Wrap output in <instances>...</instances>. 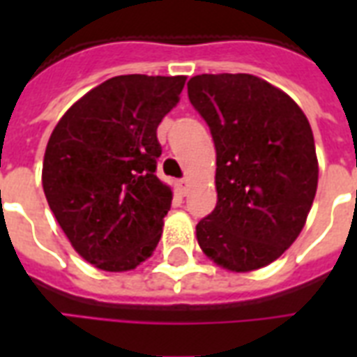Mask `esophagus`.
<instances>
[{
    "mask_svg": "<svg viewBox=\"0 0 357 357\" xmlns=\"http://www.w3.org/2000/svg\"><path fill=\"white\" fill-rule=\"evenodd\" d=\"M178 189L181 195H187V190H189V179L187 178H181L178 181Z\"/></svg>",
    "mask_w": 357,
    "mask_h": 357,
    "instance_id": "1",
    "label": "esophagus"
}]
</instances>
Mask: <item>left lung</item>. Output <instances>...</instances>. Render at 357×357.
Masks as SVG:
<instances>
[{"label":"left lung","instance_id":"8db88e82","mask_svg":"<svg viewBox=\"0 0 357 357\" xmlns=\"http://www.w3.org/2000/svg\"><path fill=\"white\" fill-rule=\"evenodd\" d=\"M187 92L217 150V207L196 224L217 265L248 272L294 243L319 181L315 140L302 109L250 74H202Z\"/></svg>","mask_w":357,"mask_h":357}]
</instances>
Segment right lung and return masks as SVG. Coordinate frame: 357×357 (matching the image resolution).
<instances>
[{"mask_svg": "<svg viewBox=\"0 0 357 357\" xmlns=\"http://www.w3.org/2000/svg\"><path fill=\"white\" fill-rule=\"evenodd\" d=\"M185 75H116L64 113L47 140L42 187L75 252L109 272L153 254L172 190L155 176L157 126Z\"/></svg>", "mask_w": 357, "mask_h": 357, "instance_id": "right-lung-1", "label": "right lung"}]
</instances>
